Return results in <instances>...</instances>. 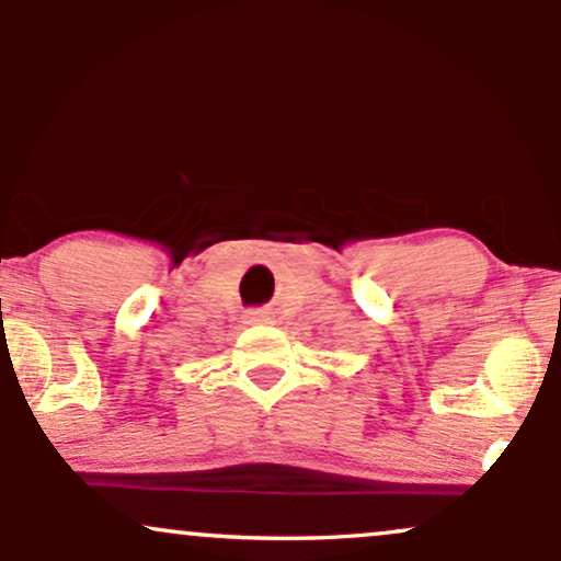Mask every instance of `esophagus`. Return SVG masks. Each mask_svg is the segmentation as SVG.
Segmentation results:
<instances>
[{"mask_svg": "<svg viewBox=\"0 0 561 561\" xmlns=\"http://www.w3.org/2000/svg\"><path fill=\"white\" fill-rule=\"evenodd\" d=\"M250 321H266V311H253L250 313Z\"/></svg>", "mask_w": 561, "mask_h": 561, "instance_id": "esophagus-1", "label": "esophagus"}]
</instances>
